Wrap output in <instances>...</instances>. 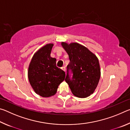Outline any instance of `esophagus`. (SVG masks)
Masks as SVG:
<instances>
[{
  "mask_svg": "<svg viewBox=\"0 0 130 130\" xmlns=\"http://www.w3.org/2000/svg\"><path fill=\"white\" fill-rule=\"evenodd\" d=\"M61 69H62L63 71L64 72H65V70H66V68H65V67H62V68H61Z\"/></svg>",
  "mask_w": 130,
  "mask_h": 130,
  "instance_id": "1",
  "label": "esophagus"
}]
</instances>
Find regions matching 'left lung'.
Wrapping results in <instances>:
<instances>
[{"label":"left lung","mask_w":130,"mask_h":130,"mask_svg":"<svg viewBox=\"0 0 130 130\" xmlns=\"http://www.w3.org/2000/svg\"><path fill=\"white\" fill-rule=\"evenodd\" d=\"M69 56L65 81L75 96L85 98L95 90L100 78L98 58L84 46L77 43L62 42Z\"/></svg>","instance_id":"left-lung-1"}]
</instances>
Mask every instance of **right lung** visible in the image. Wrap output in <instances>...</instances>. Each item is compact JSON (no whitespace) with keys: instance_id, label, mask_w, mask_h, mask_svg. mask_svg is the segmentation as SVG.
<instances>
[{"instance_id":"right-lung-1","label":"right lung","mask_w":130,"mask_h":130,"mask_svg":"<svg viewBox=\"0 0 130 130\" xmlns=\"http://www.w3.org/2000/svg\"><path fill=\"white\" fill-rule=\"evenodd\" d=\"M53 44H47L32 57L28 70L29 82L34 91L43 98L56 93L65 80V73L56 66V59L50 57Z\"/></svg>"}]
</instances>
